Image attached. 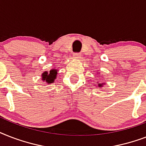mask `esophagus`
I'll use <instances>...</instances> for the list:
<instances>
[{
	"label": "esophagus",
	"instance_id": "34e87169",
	"mask_svg": "<svg viewBox=\"0 0 146 146\" xmlns=\"http://www.w3.org/2000/svg\"><path fill=\"white\" fill-rule=\"evenodd\" d=\"M81 57H82V55H81L80 53H74V54H73V57H74V58L80 59V58H81Z\"/></svg>",
	"mask_w": 146,
	"mask_h": 146
}]
</instances>
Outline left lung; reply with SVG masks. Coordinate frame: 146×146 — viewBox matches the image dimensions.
I'll return each mask as SVG.
<instances>
[{
	"instance_id": "8db88e82",
	"label": "left lung",
	"mask_w": 146,
	"mask_h": 146,
	"mask_svg": "<svg viewBox=\"0 0 146 146\" xmlns=\"http://www.w3.org/2000/svg\"><path fill=\"white\" fill-rule=\"evenodd\" d=\"M98 86H99V87H102V85H101V84H100V83H99V84H98Z\"/></svg>"
}]
</instances>
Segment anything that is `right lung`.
<instances>
[{
	"mask_svg": "<svg viewBox=\"0 0 146 146\" xmlns=\"http://www.w3.org/2000/svg\"><path fill=\"white\" fill-rule=\"evenodd\" d=\"M57 70L54 69L52 70H50L49 73L48 72H44L42 74V80H45L48 83H52L54 81L56 76H57Z\"/></svg>",
	"mask_w": 146,
	"mask_h": 146,
	"instance_id": "add662e5",
	"label": "right lung"
}]
</instances>
